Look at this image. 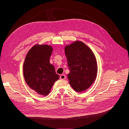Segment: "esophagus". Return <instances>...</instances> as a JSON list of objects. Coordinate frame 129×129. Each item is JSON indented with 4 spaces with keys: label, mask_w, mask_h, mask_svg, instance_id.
<instances>
[{
    "label": "esophagus",
    "mask_w": 129,
    "mask_h": 129,
    "mask_svg": "<svg viewBox=\"0 0 129 129\" xmlns=\"http://www.w3.org/2000/svg\"><path fill=\"white\" fill-rule=\"evenodd\" d=\"M60 79L61 80H64L66 79V76L64 74H62V75L60 76Z\"/></svg>",
    "instance_id": "34e87169"
}]
</instances>
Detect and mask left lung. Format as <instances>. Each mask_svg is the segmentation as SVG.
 I'll use <instances>...</instances> for the list:
<instances>
[{"instance_id":"left-lung-1","label":"left lung","mask_w":129,"mask_h":129,"mask_svg":"<svg viewBox=\"0 0 129 129\" xmlns=\"http://www.w3.org/2000/svg\"><path fill=\"white\" fill-rule=\"evenodd\" d=\"M72 87L77 92L87 89L95 80L97 72L96 57L91 50L81 41H75L64 48Z\"/></svg>"}]
</instances>
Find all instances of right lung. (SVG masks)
<instances>
[{
	"mask_svg": "<svg viewBox=\"0 0 129 129\" xmlns=\"http://www.w3.org/2000/svg\"><path fill=\"white\" fill-rule=\"evenodd\" d=\"M53 48L48 45L34 46L27 53L23 66L26 83L39 94L48 95L59 75L49 59Z\"/></svg>",
	"mask_w": 129,
	"mask_h": 129,
	"instance_id": "add662e5",
	"label": "right lung"
}]
</instances>
